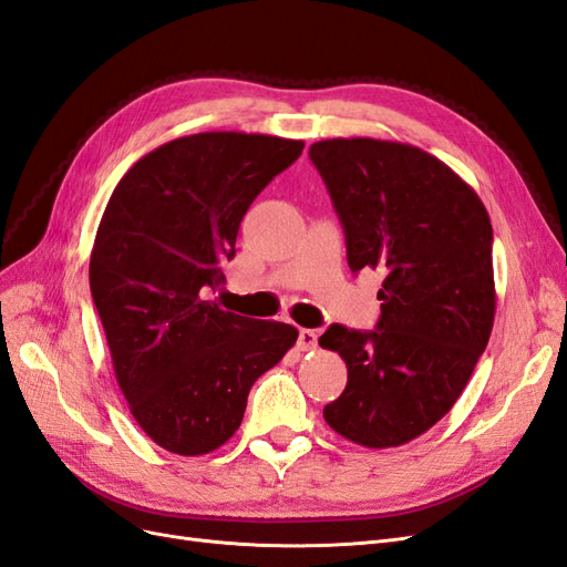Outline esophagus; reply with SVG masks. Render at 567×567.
Returning <instances> with one entry per match:
<instances>
[{
	"label": "esophagus",
	"instance_id": "esophagus-1",
	"mask_svg": "<svg viewBox=\"0 0 567 567\" xmlns=\"http://www.w3.org/2000/svg\"><path fill=\"white\" fill-rule=\"evenodd\" d=\"M315 348H317V331L300 329L298 331V350L307 352V350H315Z\"/></svg>",
	"mask_w": 567,
	"mask_h": 567
}]
</instances>
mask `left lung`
Listing matches in <instances>:
<instances>
[{
	"label": "left lung",
	"mask_w": 567,
	"mask_h": 567,
	"mask_svg": "<svg viewBox=\"0 0 567 567\" xmlns=\"http://www.w3.org/2000/svg\"><path fill=\"white\" fill-rule=\"evenodd\" d=\"M352 271L381 269L373 331L331 323L319 338L348 367L323 406L338 435L400 447L433 427L471 381L494 323L492 225L483 200L419 146L352 136L310 146Z\"/></svg>",
	"instance_id": "1"
}]
</instances>
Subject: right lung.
Returning <instances> with one entry per match:
<instances>
[{"label":"right lung","instance_id":"1","mask_svg":"<svg viewBox=\"0 0 567 567\" xmlns=\"http://www.w3.org/2000/svg\"><path fill=\"white\" fill-rule=\"evenodd\" d=\"M305 142L200 132L136 161L99 221L90 288L134 421L158 447L203 456L244 421L248 392L298 329L225 312L236 234L257 194Z\"/></svg>","mask_w":567,"mask_h":567}]
</instances>
